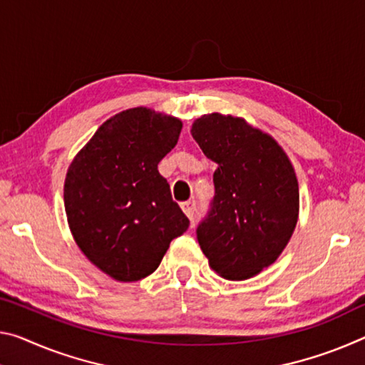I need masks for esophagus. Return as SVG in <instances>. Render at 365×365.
I'll use <instances>...</instances> for the list:
<instances>
[{"instance_id":"obj_1","label":"esophagus","mask_w":365,"mask_h":365,"mask_svg":"<svg viewBox=\"0 0 365 365\" xmlns=\"http://www.w3.org/2000/svg\"><path fill=\"white\" fill-rule=\"evenodd\" d=\"M195 210H196V201L195 200H190V201H185V203H182V211L187 214L188 219H193Z\"/></svg>"}]
</instances>
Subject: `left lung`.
<instances>
[{"label":"left lung","instance_id":"left-lung-1","mask_svg":"<svg viewBox=\"0 0 365 365\" xmlns=\"http://www.w3.org/2000/svg\"><path fill=\"white\" fill-rule=\"evenodd\" d=\"M192 136L217 164L211 210L196 229L201 250L225 279L257 276L296 229L299 183L291 160L269 135L232 115L196 118Z\"/></svg>","mask_w":365,"mask_h":365}]
</instances>
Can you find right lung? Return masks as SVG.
Returning a JSON list of instances; mask_svg holds the SVG:
<instances>
[{"label":"right lung","mask_w":365,"mask_h":365,"mask_svg":"<svg viewBox=\"0 0 365 365\" xmlns=\"http://www.w3.org/2000/svg\"><path fill=\"white\" fill-rule=\"evenodd\" d=\"M182 121L146 107L123 110L99 126L69 164L65 210L91 263L121 282L158 269L188 217L172 200L158 164L178 141Z\"/></svg>","instance_id":"obj_1"}]
</instances>
